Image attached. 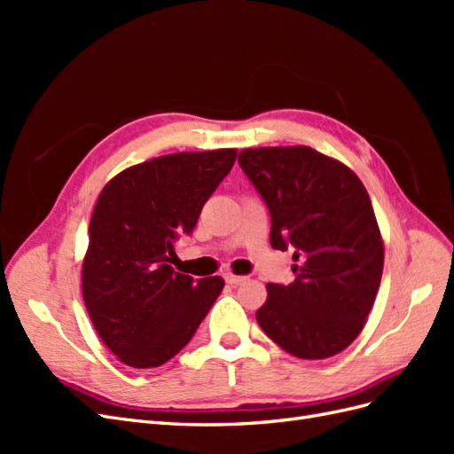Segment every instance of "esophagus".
Here are the masks:
<instances>
[{"label": "esophagus", "instance_id": "34e87169", "mask_svg": "<svg viewBox=\"0 0 454 454\" xmlns=\"http://www.w3.org/2000/svg\"><path fill=\"white\" fill-rule=\"evenodd\" d=\"M225 282L227 284H231V286H239V284H242L244 280H246V277H237V274H231V272H225Z\"/></svg>", "mask_w": 454, "mask_h": 454}]
</instances>
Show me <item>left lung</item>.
I'll list each match as a JSON object with an SVG mask.
<instances>
[{"label": "left lung", "instance_id": "8db88e82", "mask_svg": "<svg viewBox=\"0 0 454 454\" xmlns=\"http://www.w3.org/2000/svg\"><path fill=\"white\" fill-rule=\"evenodd\" d=\"M242 172L267 204L270 246L294 248L292 284H267L257 324L295 358L324 360L360 335L382 277L373 206L350 168L310 147L244 149Z\"/></svg>", "mask_w": 454, "mask_h": 454}]
</instances>
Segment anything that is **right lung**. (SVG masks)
Here are the masks:
<instances>
[{
    "instance_id": "add662e5",
    "label": "right lung",
    "mask_w": 454,
    "mask_h": 454,
    "mask_svg": "<svg viewBox=\"0 0 454 454\" xmlns=\"http://www.w3.org/2000/svg\"><path fill=\"white\" fill-rule=\"evenodd\" d=\"M235 159L237 149L159 157L121 172L100 193L89 225L83 299L122 364H167L222 294V277L193 278L168 263L176 240L193 232Z\"/></svg>"
}]
</instances>
